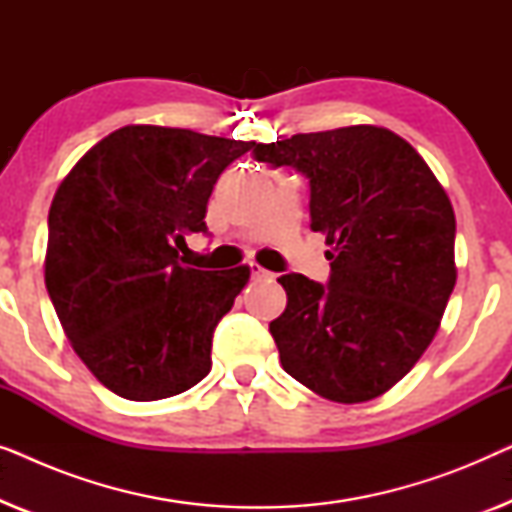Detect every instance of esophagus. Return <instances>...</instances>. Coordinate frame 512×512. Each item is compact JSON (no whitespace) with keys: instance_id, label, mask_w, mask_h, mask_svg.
Returning <instances> with one entry per match:
<instances>
[{"instance_id":"1","label":"esophagus","mask_w":512,"mask_h":512,"mask_svg":"<svg viewBox=\"0 0 512 512\" xmlns=\"http://www.w3.org/2000/svg\"><path fill=\"white\" fill-rule=\"evenodd\" d=\"M249 270H251V277H254V279H265V277H272L270 272H268V270H263L261 265H258V263H249Z\"/></svg>"}]
</instances>
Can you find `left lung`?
I'll return each instance as SVG.
<instances>
[{
  "label": "left lung",
  "mask_w": 512,
  "mask_h": 512,
  "mask_svg": "<svg viewBox=\"0 0 512 512\" xmlns=\"http://www.w3.org/2000/svg\"><path fill=\"white\" fill-rule=\"evenodd\" d=\"M254 158L310 179V228L324 233L331 279H277L270 321L293 380L335 403L382 396L431 345L457 282L452 202L424 158L387 128L307 132L256 144Z\"/></svg>",
  "instance_id": "8db88e82"
}]
</instances>
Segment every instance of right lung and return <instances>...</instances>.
<instances>
[{
	"mask_svg": "<svg viewBox=\"0 0 512 512\" xmlns=\"http://www.w3.org/2000/svg\"><path fill=\"white\" fill-rule=\"evenodd\" d=\"M254 142L184 128L125 125L62 179L48 212L44 277L74 352L128 401H160L212 370V335L249 268L181 263L207 233L221 172Z\"/></svg>",
	"mask_w": 512,
	"mask_h": 512,
	"instance_id": "add662e5",
	"label": "right lung"
}]
</instances>
